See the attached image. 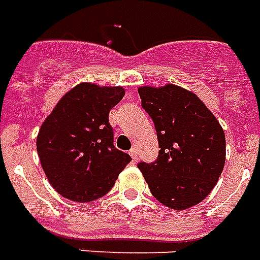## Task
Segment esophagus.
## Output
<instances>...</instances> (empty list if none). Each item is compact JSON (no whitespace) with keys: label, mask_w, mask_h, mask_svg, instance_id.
<instances>
[{"label":"esophagus","mask_w":260,"mask_h":260,"mask_svg":"<svg viewBox=\"0 0 260 260\" xmlns=\"http://www.w3.org/2000/svg\"><path fill=\"white\" fill-rule=\"evenodd\" d=\"M128 153H130V156H132L133 159H134V160H137V157H138L137 148H132V149H130V151H128Z\"/></svg>","instance_id":"obj_1"}]
</instances>
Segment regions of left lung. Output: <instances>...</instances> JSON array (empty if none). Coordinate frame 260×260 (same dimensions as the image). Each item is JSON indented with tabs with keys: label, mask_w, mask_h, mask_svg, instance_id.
Instances as JSON below:
<instances>
[{
	"label": "left lung",
	"mask_w": 260,
	"mask_h": 260,
	"mask_svg": "<svg viewBox=\"0 0 260 260\" xmlns=\"http://www.w3.org/2000/svg\"><path fill=\"white\" fill-rule=\"evenodd\" d=\"M142 108L155 124L159 155L140 161L151 193L173 210L204 200L225 166V133L194 93L175 85L138 89Z\"/></svg>",
	"instance_id": "obj_1"
}]
</instances>
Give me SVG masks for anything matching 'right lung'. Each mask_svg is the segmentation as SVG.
Masks as SVG:
<instances>
[{"label":"right lung","mask_w":260,"mask_h":260,"mask_svg":"<svg viewBox=\"0 0 260 260\" xmlns=\"http://www.w3.org/2000/svg\"><path fill=\"white\" fill-rule=\"evenodd\" d=\"M123 87L81 83L66 93L45 119L37 138L49 182L72 202H93L112 189L132 157L114 145L109 111Z\"/></svg>","instance_id":"add662e5"}]
</instances>
